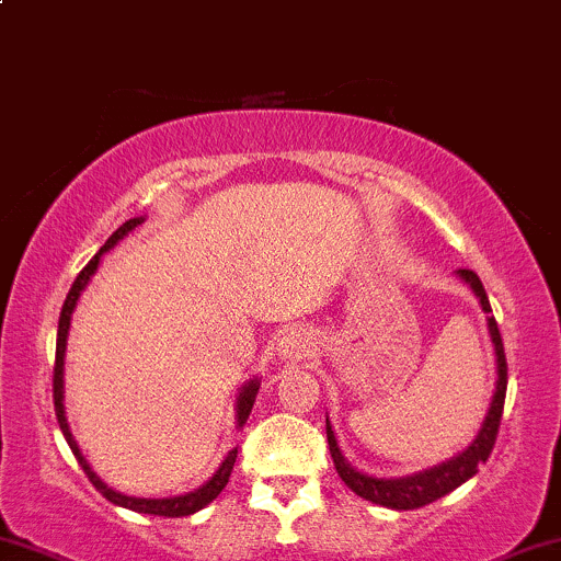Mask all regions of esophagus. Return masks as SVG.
<instances>
[{
	"mask_svg": "<svg viewBox=\"0 0 561 561\" xmlns=\"http://www.w3.org/2000/svg\"><path fill=\"white\" fill-rule=\"evenodd\" d=\"M316 345L310 342V336L306 332H289L285 340L279 342V355L285 360H306L308 355H313Z\"/></svg>",
	"mask_w": 561,
	"mask_h": 561,
	"instance_id": "obj_1",
	"label": "esophagus"
}]
</instances>
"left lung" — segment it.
<instances>
[{"label":"left lung","mask_w":561,"mask_h":561,"mask_svg":"<svg viewBox=\"0 0 561 561\" xmlns=\"http://www.w3.org/2000/svg\"><path fill=\"white\" fill-rule=\"evenodd\" d=\"M457 274L468 282L470 289L476 293V298L481 300L485 321H489L491 342H494V350H496V391H494V400H491L489 413H485L483 426L478 431L476 442L470 444L462 455L451 457V460L436 465V468L431 470H423V473L404 476V478H374V476L360 473V470H355L353 465L342 457L340 447H336L334 431L329 426V417H327L329 451H332L336 473H340L342 481L347 483V489H353L357 496L368 499V502L374 504H381V507L417 510V507H426L431 502H436V499L447 496L449 491H455L457 485H462L468 478H473L478 473V465L489 460L491 449H494L496 444L499 423H502V413H504V397H507V357H504V342H502V334H499L494 313H491V302L485 298L483 282L478 279V274L470 272V268H460Z\"/></svg>","instance_id":"left-lung-1"}]
</instances>
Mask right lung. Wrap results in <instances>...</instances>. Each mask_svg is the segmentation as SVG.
Masks as SVG:
<instances>
[{
    "instance_id": "obj_1",
    "label": "right lung",
    "mask_w": 561,
    "mask_h": 561,
    "mask_svg": "<svg viewBox=\"0 0 561 561\" xmlns=\"http://www.w3.org/2000/svg\"><path fill=\"white\" fill-rule=\"evenodd\" d=\"M140 221H144V216H138V219L125 221V225L119 227L117 232H114L112 238L104 242V248H101V251H99L96 255H93L91 261L85 263V268H83V272L78 274V279L72 282L70 293H67L65 306H62V313H59V329H57V357H54V413H57L59 428H62V434H65V438H67V444H70L72 455L78 457L80 468H83V473L88 476V481H91L93 485H96V491H101V494H104L106 499H110L112 504H117V507H125V510H133V512H144V515H159V517H187V515H193V512L204 510L206 504H211L214 499L221 494V489H225V485H227L229 476H232L234 460H238V447H234V449L229 451V455L225 457V462L219 465V470H216V473L211 476V481H206L204 485H201V489L191 491V494L170 496V499H140V496H127V494H119V491L110 489V485H106L104 481H101V478L91 470V465L85 462V457L80 455V449H78L76 438H72V434H70V426H67L65 404H62V400H65V381H62V376H65V347H67V332H70L72 310H76V306H78V298H80V293H83V289H85L88 279H91L93 272H96V268H99L101 255H104L106 251H110V248L117 245V242L123 240L127 232H133V229L138 227ZM255 394H259V379L248 381L245 387L240 389V397H238V426H242V423L248 421V415H251L253 402H255Z\"/></svg>"
}]
</instances>
